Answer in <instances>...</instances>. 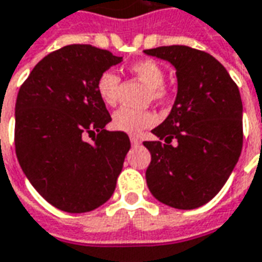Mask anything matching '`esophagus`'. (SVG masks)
Wrapping results in <instances>:
<instances>
[{
	"label": "esophagus",
	"mask_w": 262,
	"mask_h": 262,
	"mask_svg": "<svg viewBox=\"0 0 262 262\" xmlns=\"http://www.w3.org/2000/svg\"><path fill=\"white\" fill-rule=\"evenodd\" d=\"M130 143H132V146H140V143H142V142H140V140H139L137 137L132 136L130 137Z\"/></svg>",
	"instance_id": "esophagus-1"
}]
</instances>
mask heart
I'll return each instance as SVG.
<instances>
[{"label": "heart", "instance_id": "1", "mask_svg": "<svg viewBox=\"0 0 262 262\" xmlns=\"http://www.w3.org/2000/svg\"><path fill=\"white\" fill-rule=\"evenodd\" d=\"M132 74L140 82H143L149 88L147 99L162 100L166 96V91L163 88L164 82V71L160 63L153 59L135 62L129 68ZM96 89L102 102L107 106H115L119 100L120 93V78L112 71H106L100 75L96 82ZM156 123V115L150 111H137L130 107H120L113 113L112 126L119 132H125L127 135H139L140 132L147 129Z\"/></svg>", "mask_w": 262, "mask_h": 262}]
</instances>
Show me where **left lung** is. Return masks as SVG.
Here are the masks:
<instances>
[{
	"label": "left lung",
	"instance_id": "obj_1",
	"mask_svg": "<svg viewBox=\"0 0 262 262\" xmlns=\"http://www.w3.org/2000/svg\"><path fill=\"white\" fill-rule=\"evenodd\" d=\"M144 54L170 62L177 76L174 105L162 125L151 130L164 143L143 142L151 155L147 187L169 207H201L226 184L241 155L238 88L207 52L171 45L146 49Z\"/></svg>",
	"mask_w": 262,
	"mask_h": 262
}]
</instances>
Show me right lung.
<instances>
[{
    "label": "right lung",
    "instance_id": "1",
    "mask_svg": "<svg viewBox=\"0 0 262 262\" xmlns=\"http://www.w3.org/2000/svg\"><path fill=\"white\" fill-rule=\"evenodd\" d=\"M122 61L92 45H68L38 62L18 92V162L36 191L62 211H92L115 191L130 140L105 129L112 118L96 82ZM86 134L97 135L93 144Z\"/></svg>",
    "mask_w": 262,
    "mask_h": 262
}]
</instances>
